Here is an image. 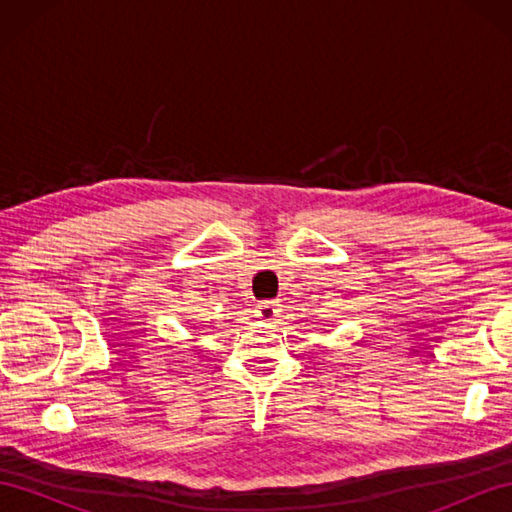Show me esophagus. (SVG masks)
<instances>
[{
    "label": "esophagus",
    "mask_w": 512,
    "mask_h": 512,
    "mask_svg": "<svg viewBox=\"0 0 512 512\" xmlns=\"http://www.w3.org/2000/svg\"><path fill=\"white\" fill-rule=\"evenodd\" d=\"M255 314H257V319H262V321H273V319L277 317V314H279L277 301H262V303H257Z\"/></svg>",
    "instance_id": "esophagus-1"
}]
</instances>
